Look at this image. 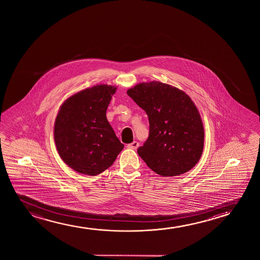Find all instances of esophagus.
Wrapping results in <instances>:
<instances>
[{
  "label": "esophagus",
  "mask_w": 260,
  "mask_h": 260,
  "mask_svg": "<svg viewBox=\"0 0 260 260\" xmlns=\"http://www.w3.org/2000/svg\"><path fill=\"white\" fill-rule=\"evenodd\" d=\"M139 144L137 141H133L132 144H128V147L131 149L136 150L139 147Z\"/></svg>",
  "instance_id": "obj_1"
}]
</instances>
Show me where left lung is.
Here are the masks:
<instances>
[{
	"label": "left lung",
	"instance_id": "1",
	"mask_svg": "<svg viewBox=\"0 0 260 260\" xmlns=\"http://www.w3.org/2000/svg\"><path fill=\"white\" fill-rule=\"evenodd\" d=\"M127 94L145 110L149 136L138 153L162 177L190 171L202 156L204 131L199 112L184 91L160 82H142Z\"/></svg>",
	"mask_w": 260,
	"mask_h": 260
}]
</instances>
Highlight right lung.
I'll use <instances>...</instances> for the list:
<instances>
[{"label": "right lung", "mask_w": 260, "mask_h": 260, "mask_svg": "<svg viewBox=\"0 0 260 260\" xmlns=\"http://www.w3.org/2000/svg\"><path fill=\"white\" fill-rule=\"evenodd\" d=\"M115 90L108 85L84 89L70 96L57 114L54 127L57 152L79 173L100 174L124 147L106 116Z\"/></svg>", "instance_id": "right-lung-1"}]
</instances>
